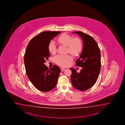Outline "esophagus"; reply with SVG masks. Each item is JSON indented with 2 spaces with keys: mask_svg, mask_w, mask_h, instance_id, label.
I'll return each mask as SVG.
<instances>
[{
  "mask_svg": "<svg viewBox=\"0 0 125 125\" xmlns=\"http://www.w3.org/2000/svg\"><path fill=\"white\" fill-rule=\"evenodd\" d=\"M61 70L62 72H63L65 70V68H61Z\"/></svg>",
  "mask_w": 125,
  "mask_h": 125,
  "instance_id": "obj_1",
  "label": "esophagus"
}]
</instances>
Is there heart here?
<instances>
[{
    "label": "heart",
    "mask_w": 125,
    "mask_h": 125,
    "mask_svg": "<svg viewBox=\"0 0 125 125\" xmlns=\"http://www.w3.org/2000/svg\"><path fill=\"white\" fill-rule=\"evenodd\" d=\"M58 42L62 45L67 46V51L73 55H77L81 52L83 48L82 42L80 38L75 37L73 38L71 36L63 33L58 38ZM48 50L51 53H55L56 47L53 41H51L48 45ZM56 63L62 66H69L72 60V56L69 55H58L54 58Z\"/></svg>",
    "instance_id": "b5f03b06"
}]
</instances>
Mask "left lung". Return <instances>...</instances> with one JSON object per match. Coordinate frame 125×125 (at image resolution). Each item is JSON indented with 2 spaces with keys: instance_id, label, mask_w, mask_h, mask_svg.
<instances>
[{
  "instance_id": "8db88e82",
  "label": "left lung",
  "mask_w": 125,
  "mask_h": 125,
  "mask_svg": "<svg viewBox=\"0 0 125 125\" xmlns=\"http://www.w3.org/2000/svg\"><path fill=\"white\" fill-rule=\"evenodd\" d=\"M82 38L83 46L76 66L82 67L80 73L71 68V79L74 88L81 91L93 87L98 79L101 66V52L98 45L93 37L81 32H73Z\"/></svg>"
}]
</instances>
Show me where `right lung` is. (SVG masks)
<instances>
[{"label": "right lung", "mask_w": 125, "mask_h": 125, "mask_svg": "<svg viewBox=\"0 0 125 125\" xmlns=\"http://www.w3.org/2000/svg\"><path fill=\"white\" fill-rule=\"evenodd\" d=\"M60 32H41L32 38L27 46L24 56L27 75L33 85L42 92H48L55 87L61 72L56 65L49 69L44 64L50 57L49 43Z\"/></svg>", "instance_id": "right-lung-1"}]
</instances>
